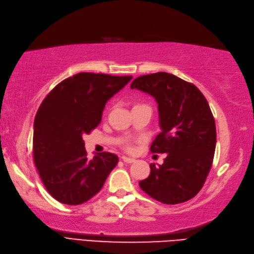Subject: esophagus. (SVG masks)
Segmentation results:
<instances>
[{
	"label": "esophagus",
	"mask_w": 254,
	"mask_h": 254,
	"mask_svg": "<svg viewBox=\"0 0 254 254\" xmlns=\"http://www.w3.org/2000/svg\"><path fill=\"white\" fill-rule=\"evenodd\" d=\"M122 160L125 163H133L136 161L134 159H131V157H128V156H122Z\"/></svg>",
	"instance_id": "1"
}]
</instances>
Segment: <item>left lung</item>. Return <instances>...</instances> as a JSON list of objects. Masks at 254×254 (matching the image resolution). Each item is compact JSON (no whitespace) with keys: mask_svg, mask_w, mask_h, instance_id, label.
Here are the masks:
<instances>
[{"mask_svg":"<svg viewBox=\"0 0 254 254\" xmlns=\"http://www.w3.org/2000/svg\"><path fill=\"white\" fill-rule=\"evenodd\" d=\"M130 88L155 99L161 132L150 150L167 154L159 167L150 165L140 188L165 204L190 200L203 187L216 145L215 121L206 99L194 84L164 71L140 76Z\"/></svg>","mask_w":254,"mask_h":254,"instance_id":"1","label":"left lung"}]
</instances>
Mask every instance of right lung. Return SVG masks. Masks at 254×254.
<instances>
[{"instance_id": "1", "label": "right lung", "mask_w": 254, "mask_h": 254, "mask_svg": "<svg viewBox=\"0 0 254 254\" xmlns=\"http://www.w3.org/2000/svg\"><path fill=\"white\" fill-rule=\"evenodd\" d=\"M131 79L79 72L42 101L33 123V160L44 187L61 203L91 199L116 166L118 157L110 152L89 160L82 137L99 126L106 102Z\"/></svg>"}]
</instances>
